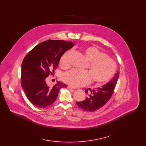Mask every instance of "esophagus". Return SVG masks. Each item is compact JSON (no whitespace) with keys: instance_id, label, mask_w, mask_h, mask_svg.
Returning <instances> with one entry per match:
<instances>
[{"instance_id":"obj_1","label":"esophagus","mask_w":146,"mask_h":146,"mask_svg":"<svg viewBox=\"0 0 146 146\" xmlns=\"http://www.w3.org/2000/svg\"><path fill=\"white\" fill-rule=\"evenodd\" d=\"M68 88L69 89H70V90H72V89L74 90V89H75L74 88H73V87H72V86H68Z\"/></svg>"}]
</instances>
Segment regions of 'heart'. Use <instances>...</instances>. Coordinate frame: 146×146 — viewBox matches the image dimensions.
Returning a JSON list of instances; mask_svg holds the SVG:
<instances>
[{
  "label": "heart",
  "instance_id": "obj_1",
  "mask_svg": "<svg viewBox=\"0 0 146 146\" xmlns=\"http://www.w3.org/2000/svg\"><path fill=\"white\" fill-rule=\"evenodd\" d=\"M72 50L66 51L60 59L61 67L69 66V58ZM86 57L90 61L88 71L73 69L62 75V79L70 86L77 88L85 86L91 82L100 85L109 81L116 70L115 62L101 52L98 48L93 46L87 47L83 50Z\"/></svg>",
  "mask_w": 146,
  "mask_h": 146
}]
</instances>
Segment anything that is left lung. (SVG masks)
I'll use <instances>...</instances> for the list:
<instances>
[{
  "label": "left lung",
  "instance_id": "8db88e82",
  "mask_svg": "<svg viewBox=\"0 0 146 146\" xmlns=\"http://www.w3.org/2000/svg\"><path fill=\"white\" fill-rule=\"evenodd\" d=\"M118 77L119 73L117 72L109 82L101 87L86 90L87 97L84 100L77 102V106L87 111H95L103 107L110 99Z\"/></svg>",
  "mask_w": 146,
  "mask_h": 146
}]
</instances>
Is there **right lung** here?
<instances>
[{"instance_id":"obj_1","label":"right lung","mask_w":146,"mask_h":146,"mask_svg":"<svg viewBox=\"0 0 146 146\" xmlns=\"http://www.w3.org/2000/svg\"><path fill=\"white\" fill-rule=\"evenodd\" d=\"M74 43L49 40L35 47L24 58L21 68V86L29 99L38 108L52 104L61 88L66 85L60 81L52 87L47 84L46 78L58 67L61 56L72 48Z\"/></svg>"}]
</instances>
